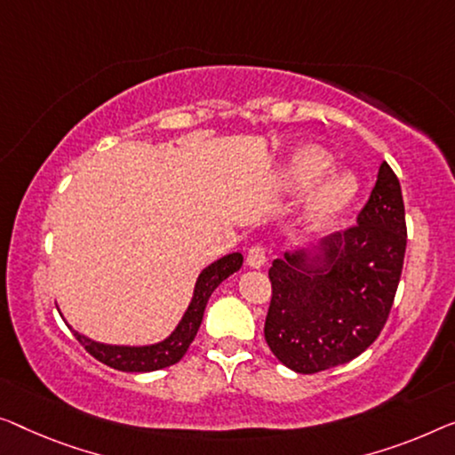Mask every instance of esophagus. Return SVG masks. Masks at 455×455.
Here are the masks:
<instances>
[{
    "label": "esophagus",
    "instance_id": "obj_1",
    "mask_svg": "<svg viewBox=\"0 0 455 455\" xmlns=\"http://www.w3.org/2000/svg\"><path fill=\"white\" fill-rule=\"evenodd\" d=\"M263 263H266V249H263L259 243H253V245L247 249V266L259 269L263 267Z\"/></svg>",
    "mask_w": 455,
    "mask_h": 455
}]
</instances>
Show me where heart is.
Instances as JSON below:
<instances>
[{
  "mask_svg": "<svg viewBox=\"0 0 455 455\" xmlns=\"http://www.w3.org/2000/svg\"><path fill=\"white\" fill-rule=\"evenodd\" d=\"M331 165V155L321 147H307L296 155L294 161L286 169V186L290 188H307L321 178ZM355 184L349 175H337L329 180L327 184L318 188L315 194L313 204L308 208V222L310 225H324L333 220L341 212L343 206L347 204L354 196Z\"/></svg>",
  "mask_w": 455,
  "mask_h": 455,
  "instance_id": "b5f03b06",
  "label": "heart"
}]
</instances>
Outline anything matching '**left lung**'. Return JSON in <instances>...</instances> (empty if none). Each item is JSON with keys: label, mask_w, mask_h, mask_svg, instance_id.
<instances>
[{"label": "left lung", "mask_w": 455, "mask_h": 455, "mask_svg": "<svg viewBox=\"0 0 455 455\" xmlns=\"http://www.w3.org/2000/svg\"><path fill=\"white\" fill-rule=\"evenodd\" d=\"M324 249V274L302 267L298 255L275 259L267 274L263 335L271 354L298 374L351 362L388 321L406 251L401 181L388 163L379 165L355 225L331 235Z\"/></svg>", "instance_id": "obj_1"}]
</instances>
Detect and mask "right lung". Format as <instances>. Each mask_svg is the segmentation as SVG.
Instances as JSON below:
<instances>
[{"mask_svg":"<svg viewBox=\"0 0 455 455\" xmlns=\"http://www.w3.org/2000/svg\"><path fill=\"white\" fill-rule=\"evenodd\" d=\"M241 266L243 255L230 253L202 271L198 282H196L192 304H189L188 313L181 318L180 327L173 331L172 337H167L165 341H161L157 345H151V347H112V345L93 343L92 339L79 335L76 331H73V335H76L77 341L84 345L87 354L96 357L98 362L110 365L114 370L155 371L167 368V365L178 363L180 359L186 355L189 345H192L194 337L200 329L202 316H204V308L210 294L219 288V283L222 280H227V277L230 274H235Z\"/></svg>","mask_w":455,"mask_h":455,"instance_id":"right-lung-1","label":"right lung"}]
</instances>
